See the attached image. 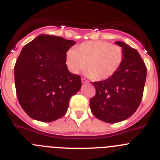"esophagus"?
I'll use <instances>...</instances> for the list:
<instances>
[{
	"mask_svg": "<svg viewBox=\"0 0 160 160\" xmlns=\"http://www.w3.org/2000/svg\"><path fill=\"white\" fill-rule=\"evenodd\" d=\"M82 82L83 84H87V83H89V82L87 81V79H85V78H82Z\"/></svg>",
	"mask_w": 160,
	"mask_h": 160,
	"instance_id": "esophagus-1",
	"label": "esophagus"
}]
</instances>
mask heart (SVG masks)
<instances>
[{
    "instance_id": "b5f03b06",
    "label": "heart",
    "mask_w": 160,
    "mask_h": 160,
    "mask_svg": "<svg viewBox=\"0 0 160 160\" xmlns=\"http://www.w3.org/2000/svg\"><path fill=\"white\" fill-rule=\"evenodd\" d=\"M124 59L121 46L104 41L84 42L66 53V62L69 70L77 73L84 70L87 74L95 81H102L111 78L118 70Z\"/></svg>"
}]
</instances>
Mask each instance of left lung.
<instances>
[{
  "mask_svg": "<svg viewBox=\"0 0 160 160\" xmlns=\"http://www.w3.org/2000/svg\"><path fill=\"white\" fill-rule=\"evenodd\" d=\"M124 59L121 67L111 78L94 82L96 94L90 100L91 112L103 122L115 123L131 117L142 101L147 67L135 49L122 42Z\"/></svg>",
  "mask_w": 160,
  "mask_h": 160,
  "instance_id": "1",
  "label": "left lung"
}]
</instances>
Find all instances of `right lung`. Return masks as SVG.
Here are the masks:
<instances>
[{
    "mask_svg": "<svg viewBox=\"0 0 160 160\" xmlns=\"http://www.w3.org/2000/svg\"><path fill=\"white\" fill-rule=\"evenodd\" d=\"M74 44L42 34L22 48L14 66L15 87L20 105L30 118L45 122L62 118L81 89L80 76L66 64V52Z\"/></svg>",
    "mask_w": 160,
    "mask_h": 160,
    "instance_id": "add662e5",
    "label": "right lung"
}]
</instances>
